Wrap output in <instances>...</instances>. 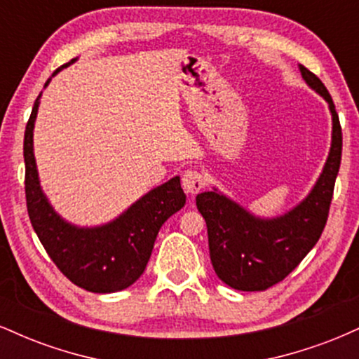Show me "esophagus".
<instances>
[{
	"label": "esophagus",
	"instance_id": "1",
	"mask_svg": "<svg viewBox=\"0 0 359 359\" xmlns=\"http://www.w3.org/2000/svg\"><path fill=\"white\" fill-rule=\"evenodd\" d=\"M182 187L189 196H196L204 187V177L197 170H187L182 177Z\"/></svg>",
	"mask_w": 359,
	"mask_h": 359
}]
</instances>
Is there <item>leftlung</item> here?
Wrapping results in <instances>:
<instances>
[{
	"label": "left lung",
	"instance_id": "left-lung-1",
	"mask_svg": "<svg viewBox=\"0 0 359 359\" xmlns=\"http://www.w3.org/2000/svg\"><path fill=\"white\" fill-rule=\"evenodd\" d=\"M299 71L309 88L324 97L332 118L331 148L311 192L290 211L275 217L255 216L216 187L196 197L197 209L208 224L214 271L226 285L236 290H266L282 282L314 248L327 221L341 165L343 133L325 86L304 65H299Z\"/></svg>",
	"mask_w": 359,
	"mask_h": 359
}]
</instances>
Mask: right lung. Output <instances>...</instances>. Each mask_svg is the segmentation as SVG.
I'll return each mask as SVG.
<instances>
[{
	"mask_svg": "<svg viewBox=\"0 0 359 359\" xmlns=\"http://www.w3.org/2000/svg\"><path fill=\"white\" fill-rule=\"evenodd\" d=\"M76 60L62 65L52 77ZM52 77L45 82V88ZM40 97L42 93L35 100L23 142L25 194L32 226L52 262L77 287L94 294H113L128 288L145 271L163 222L184 208L180 177L151 189L106 224L76 226L65 221L42 191L36 170L34 128Z\"/></svg>",
	"mask_w": 359,
	"mask_h": 359,
	"instance_id": "1",
	"label": "right lung"
}]
</instances>
